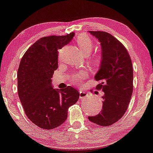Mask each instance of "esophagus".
I'll use <instances>...</instances> for the list:
<instances>
[{
	"instance_id": "34e87169",
	"label": "esophagus",
	"mask_w": 153,
	"mask_h": 153,
	"mask_svg": "<svg viewBox=\"0 0 153 153\" xmlns=\"http://www.w3.org/2000/svg\"><path fill=\"white\" fill-rule=\"evenodd\" d=\"M87 93H85V92H83V91H80V98L81 99H85V97H86L87 96Z\"/></svg>"
}]
</instances>
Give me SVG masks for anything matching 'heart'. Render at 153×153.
Wrapping results in <instances>:
<instances>
[{"label":"heart","instance_id":"obj_1","mask_svg":"<svg viewBox=\"0 0 153 153\" xmlns=\"http://www.w3.org/2000/svg\"><path fill=\"white\" fill-rule=\"evenodd\" d=\"M76 42L78 47L84 55H88L93 50V41L90 37L85 34H81L77 36ZM102 59V55L100 53H97L93 56V60L95 63H99ZM87 77V73L85 71H82L79 73H73L70 76L71 82L74 85H79Z\"/></svg>","mask_w":153,"mask_h":153}]
</instances>
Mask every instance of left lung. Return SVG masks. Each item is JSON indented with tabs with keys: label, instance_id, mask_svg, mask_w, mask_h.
<instances>
[{
	"label": "left lung",
	"instance_id": "obj_1",
	"mask_svg": "<svg viewBox=\"0 0 153 153\" xmlns=\"http://www.w3.org/2000/svg\"><path fill=\"white\" fill-rule=\"evenodd\" d=\"M100 41L102 59L94 76L101 82L96 86L102 90V111L90 121L103 126L112 125L121 119L127 110L133 91V69L128 51L119 40L104 31H89Z\"/></svg>",
	"mask_w": 153,
	"mask_h": 153
}]
</instances>
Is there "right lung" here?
<instances>
[{
    "label": "right lung",
    "instance_id": "add662e5",
    "mask_svg": "<svg viewBox=\"0 0 153 153\" xmlns=\"http://www.w3.org/2000/svg\"><path fill=\"white\" fill-rule=\"evenodd\" d=\"M74 33L44 36L28 48L17 73L18 94L27 117L39 127L49 130L67 119L68 109L79 100L72 86L54 89L51 85L58 68V50L69 43Z\"/></svg>",
    "mask_w": 153,
    "mask_h": 153
}]
</instances>
